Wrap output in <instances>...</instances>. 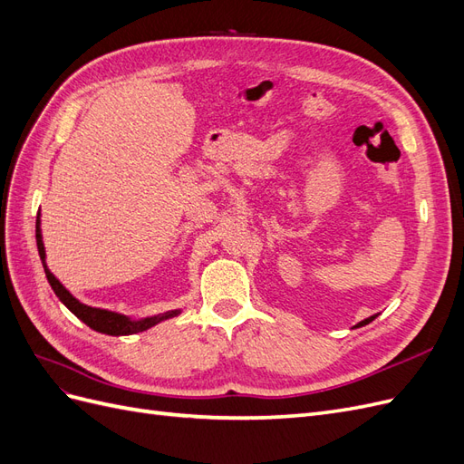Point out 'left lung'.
<instances>
[{
    "instance_id": "1",
    "label": "left lung",
    "mask_w": 464,
    "mask_h": 464,
    "mask_svg": "<svg viewBox=\"0 0 464 464\" xmlns=\"http://www.w3.org/2000/svg\"><path fill=\"white\" fill-rule=\"evenodd\" d=\"M377 315H379V314H375V315H370V317H366V319H362L360 323H356L354 329H358V327H363V325H368V323H372V321H373Z\"/></svg>"
}]
</instances>
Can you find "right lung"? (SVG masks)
I'll list each match as a JSON object with an SVG mask.
<instances>
[{
  "label": "right lung",
  "mask_w": 464,
  "mask_h": 464,
  "mask_svg": "<svg viewBox=\"0 0 464 464\" xmlns=\"http://www.w3.org/2000/svg\"><path fill=\"white\" fill-rule=\"evenodd\" d=\"M36 246H38V256H40L42 266H44L46 278H48L52 290L55 292V296L60 298V302L75 317H79L82 323H85V325H89L91 329H94L98 333H104V334H110V336L135 334V333H141V331H147V329H150L154 325H159L160 321L172 319V317L181 314V307H178V310H168L164 314H154V315H147V317H130V315H123V314H118V312L102 310V307H92V305L82 304L48 269L46 247H44V242H42L40 213H38V218H36Z\"/></svg>",
  "instance_id": "right-lung-1"
}]
</instances>
